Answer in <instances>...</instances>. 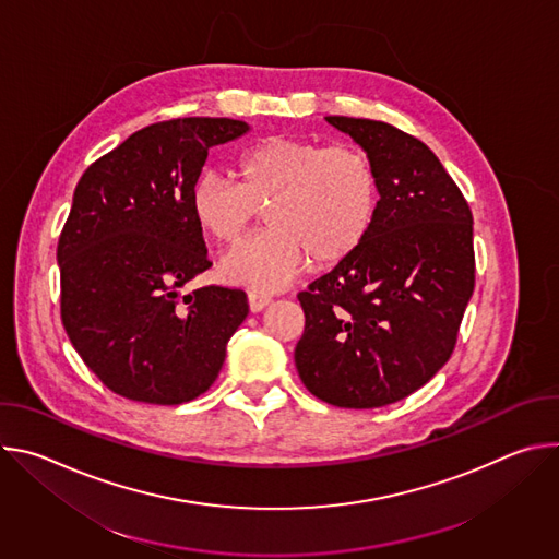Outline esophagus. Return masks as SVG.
Masks as SVG:
<instances>
[{
	"instance_id": "1",
	"label": "esophagus",
	"mask_w": 559,
	"mask_h": 559,
	"mask_svg": "<svg viewBox=\"0 0 559 559\" xmlns=\"http://www.w3.org/2000/svg\"><path fill=\"white\" fill-rule=\"evenodd\" d=\"M248 302H250L252 311H261V309H265L272 302V298L265 296V294H259V292H250L248 294Z\"/></svg>"
}]
</instances>
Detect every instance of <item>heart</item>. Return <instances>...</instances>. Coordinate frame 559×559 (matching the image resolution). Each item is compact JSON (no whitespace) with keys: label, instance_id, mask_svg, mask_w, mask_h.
<instances>
[{"label":"heart","instance_id":"1","mask_svg":"<svg viewBox=\"0 0 559 559\" xmlns=\"http://www.w3.org/2000/svg\"><path fill=\"white\" fill-rule=\"evenodd\" d=\"M234 175L236 183L203 173L190 190L194 221L221 246L241 241L265 212L270 227L221 261L231 285L272 292L307 263L336 267L367 241L378 216V170L358 143L267 136L236 156Z\"/></svg>","mask_w":559,"mask_h":559}]
</instances>
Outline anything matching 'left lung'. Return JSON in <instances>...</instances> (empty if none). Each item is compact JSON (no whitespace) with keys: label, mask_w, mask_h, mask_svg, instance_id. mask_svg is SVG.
I'll return each mask as SVG.
<instances>
[{"label":"left lung","mask_w":559,"mask_h":559,"mask_svg":"<svg viewBox=\"0 0 559 559\" xmlns=\"http://www.w3.org/2000/svg\"><path fill=\"white\" fill-rule=\"evenodd\" d=\"M373 158L380 205L367 241L298 292L302 384L345 409L403 401L451 358L475 287L473 216L438 156L384 121L328 117Z\"/></svg>","instance_id":"1"}]
</instances>
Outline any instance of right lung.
<instances>
[{"instance_id": "obj_1", "label": "right lung", "mask_w": 559, "mask_h": 559, "mask_svg": "<svg viewBox=\"0 0 559 559\" xmlns=\"http://www.w3.org/2000/svg\"><path fill=\"white\" fill-rule=\"evenodd\" d=\"M246 121L183 117L145 126L79 179L59 234L61 323L117 395L181 405L216 380L250 311L243 289L181 287L212 267L190 207L207 150Z\"/></svg>"}]
</instances>
